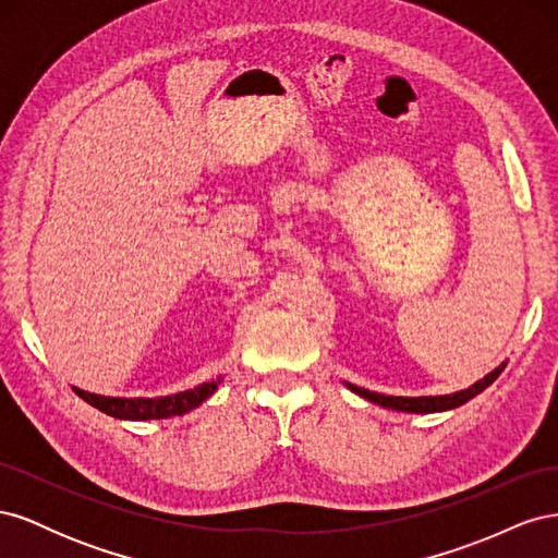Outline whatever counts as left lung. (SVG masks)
Masks as SVG:
<instances>
[{
  "label": "left lung",
  "instance_id": "left-lung-1",
  "mask_svg": "<svg viewBox=\"0 0 558 558\" xmlns=\"http://www.w3.org/2000/svg\"><path fill=\"white\" fill-rule=\"evenodd\" d=\"M505 369V363L500 367H496L494 373H488L484 379H480L477 384H472L465 391L451 393V396H426V398H398V396H384V393H375L367 391V388H359L349 384V388L353 393H359L363 398H367L369 402L381 404V408H391V410H400V412H414V414H430V412H445V410H453L461 408L463 402H468L470 398H475L477 393H482L486 386H492L498 375Z\"/></svg>",
  "mask_w": 558,
  "mask_h": 558
}]
</instances>
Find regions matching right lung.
<instances>
[{
	"label": "right lung",
	"instance_id": "add662e5",
	"mask_svg": "<svg viewBox=\"0 0 558 558\" xmlns=\"http://www.w3.org/2000/svg\"><path fill=\"white\" fill-rule=\"evenodd\" d=\"M218 384H221V377L202 384V386L193 388V391H183V393L165 396V398H107V396H95L88 391H81V388H74V393L109 416L146 421V418L181 416L185 412L195 410L199 402H205L216 391Z\"/></svg>",
	"mask_w": 558,
	"mask_h": 558
}]
</instances>
